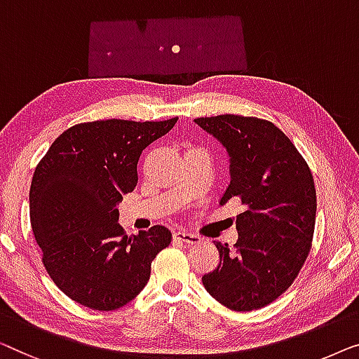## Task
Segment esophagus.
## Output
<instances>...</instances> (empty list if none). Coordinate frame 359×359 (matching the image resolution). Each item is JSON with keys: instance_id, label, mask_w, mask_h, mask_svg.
Wrapping results in <instances>:
<instances>
[{"instance_id": "obj_1", "label": "esophagus", "mask_w": 359, "mask_h": 359, "mask_svg": "<svg viewBox=\"0 0 359 359\" xmlns=\"http://www.w3.org/2000/svg\"><path fill=\"white\" fill-rule=\"evenodd\" d=\"M174 237L180 242H185V244H200L201 242L200 236L191 234V232H187V231H175Z\"/></svg>"}]
</instances>
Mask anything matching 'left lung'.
<instances>
[{
  "label": "left lung",
  "instance_id": "left-lung-1",
  "mask_svg": "<svg viewBox=\"0 0 359 359\" xmlns=\"http://www.w3.org/2000/svg\"><path fill=\"white\" fill-rule=\"evenodd\" d=\"M229 156L231 182L219 205L239 198V239L215 242L219 264L203 275L205 290L237 312L260 309L292 285L311 252L316 187L291 140L269 120L242 115L195 118Z\"/></svg>",
  "mask_w": 359,
  "mask_h": 359
}]
</instances>
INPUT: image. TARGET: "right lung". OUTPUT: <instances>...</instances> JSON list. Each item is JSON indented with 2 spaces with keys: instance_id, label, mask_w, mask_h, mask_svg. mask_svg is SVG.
<instances>
[{
  "instance_id": "add662e5",
  "label": "right lung",
  "mask_w": 359,
  "mask_h": 359,
  "mask_svg": "<svg viewBox=\"0 0 359 359\" xmlns=\"http://www.w3.org/2000/svg\"><path fill=\"white\" fill-rule=\"evenodd\" d=\"M177 120L78 123L53 141L35 168L30 224L45 270L89 309L114 311L135 299L149 280L151 262L170 244L172 234L159 224L125 236L117 205L138 184L143 149Z\"/></svg>"
}]
</instances>
